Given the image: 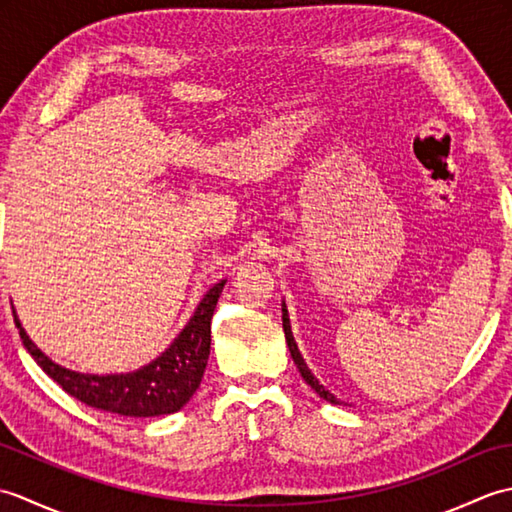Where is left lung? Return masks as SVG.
<instances>
[{
    "mask_svg": "<svg viewBox=\"0 0 512 512\" xmlns=\"http://www.w3.org/2000/svg\"><path fill=\"white\" fill-rule=\"evenodd\" d=\"M281 319H284V334H286V343H288V350H290V356H292V361H295V365H297V369L301 372V376H303V380H306V383L317 391V394L323 398V400H328V402H332V405H339V398L336 396H332L328 389H325L317 378H314V374L310 372L308 369V365H306V361H303V356H301V352H299V347H297V343H295V336H292V330H290V319H288V308H286V303L284 306H281Z\"/></svg>",
    "mask_w": 512,
    "mask_h": 512,
    "instance_id": "1",
    "label": "left lung"
}]
</instances>
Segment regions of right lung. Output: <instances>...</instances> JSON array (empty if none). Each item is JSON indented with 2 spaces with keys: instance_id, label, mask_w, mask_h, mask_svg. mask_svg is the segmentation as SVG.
Returning <instances> with one entry per match:
<instances>
[{
  "instance_id": "1",
  "label": "right lung",
  "mask_w": 512,
  "mask_h": 512,
  "mask_svg": "<svg viewBox=\"0 0 512 512\" xmlns=\"http://www.w3.org/2000/svg\"><path fill=\"white\" fill-rule=\"evenodd\" d=\"M226 281L215 284L206 292L200 306L195 308L193 317L184 325L165 352L156 361L136 369L129 374H79L72 369H65L43 354L39 347L28 339L26 330L21 328L17 314L13 310L19 336L24 341L26 350L35 358L37 365L46 372L54 383L61 385L63 391L85 405L121 413L132 418H154L176 413L200 387L206 361L211 352V319L217 306V299L222 295Z\"/></svg>"
}]
</instances>
